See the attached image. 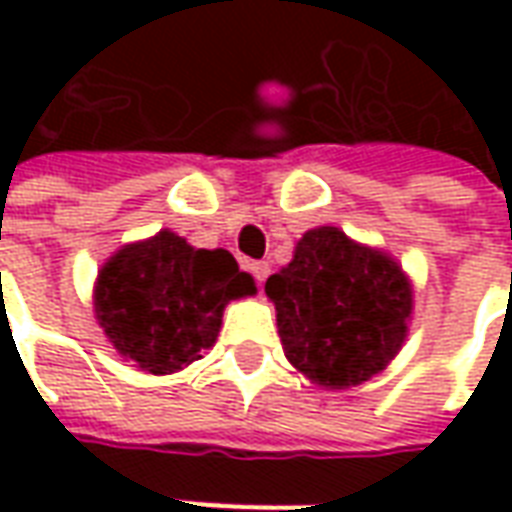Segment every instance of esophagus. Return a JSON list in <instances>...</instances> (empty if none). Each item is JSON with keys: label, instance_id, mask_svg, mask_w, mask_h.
Wrapping results in <instances>:
<instances>
[{"label": "esophagus", "instance_id": "34e87169", "mask_svg": "<svg viewBox=\"0 0 512 512\" xmlns=\"http://www.w3.org/2000/svg\"><path fill=\"white\" fill-rule=\"evenodd\" d=\"M249 271H252V277L257 282H266V277L271 274V266H268L266 260H255V263H249Z\"/></svg>", "mask_w": 512, "mask_h": 512}]
</instances>
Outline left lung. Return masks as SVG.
<instances>
[{
    "mask_svg": "<svg viewBox=\"0 0 512 512\" xmlns=\"http://www.w3.org/2000/svg\"><path fill=\"white\" fill-rule=\"evenodd\" d=\"M285 356L312 384L348 389L378 376L406 343L411 282L392 257L337 227L301 235L266 282Z\"/></svg>",
    "mask_w": 512,
    "mask_h": 512,
    "instance_id": "8db88e82",
    "label": "left lung"
}]
</instances>
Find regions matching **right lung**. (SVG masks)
Returning a JSON list of instances; mask_svg holds the SVG:
<instances>
[{
  "mask_svg": "<svg viewBox=\"0 0 512 512\" xmlns=\"http://www.w3.org/2000/svg\"><path fill=\"white\" fill-rule=\"evenodd\" d=\"M257 293L227 249H194L161 230L106 260L95 282V318L117 354L153 376L200 359L219 337L224 307Z\"/></svg>",
  "mask_w": 512,
  "mask_h": 512,
  "instance_id": "add662e5",
  "label": "right lung"
}]
</instances>
